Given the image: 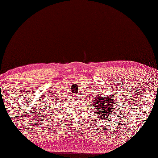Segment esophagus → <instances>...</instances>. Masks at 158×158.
Here are the masks:
<instances>
[{"label": "esophagus", "instance_id": "34e87169", "mask_svg": "<svg viewBox=\"0 0 158 158\" xmlns=\"http://www.w3.org/2000/svg\"><path fill=\"white\" fill-rule=\"evenodd\" d=\"M78 96H79V95H78Z\"/></svg>", "mask_w": 158, "mask_h": 158}]
</instances>
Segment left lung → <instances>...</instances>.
Masks as SVG:
<instances>
[{
    "label": "left lung",
    "mask_w": 158,
    "mask_h": 158,
    "mask_svg": "<svg viewBox=\"0 0 158 158\" xmlns=\"http://www.w3.org/2000/svg\"><path fill=\"white\" fill-rule=\"evenodd\" d=\"M94 102V108L97 113L98 118H108L114 109V100L110 97H97ZM102 118V119H103Z\"/></svg>",
    "instance_id": "8db88e82"
}]
</instances>
